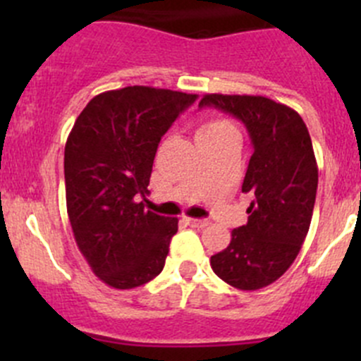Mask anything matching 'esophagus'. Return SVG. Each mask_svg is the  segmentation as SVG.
Returning <instances> with one entry per match:
<instances>
[{
    "label": "esophagus",
    "instance_id": "obj_1",
    "mask_svg": "<svg viewBox=\"0 0 361 361\" xmlns=\"http://www.w3.org/2000/svg\"><path fill=\"white\" fill-rule=\"evenodd\" d=\"M185 221H187L188 225H192V227H197V228H204L209 225V221L207 220H199V218H190V216H185Z\"/></svg>",
    "mask_w": 361,
    "mask_h": 361
}]
</instances>
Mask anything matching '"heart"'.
<instances>
[{
  "label": "heart",
  "instance_id": "1",
  "mask_svg": "<svg viewBox=\"0 0 361 361\" xmlns=\"http://www.w3.org/2000/svg\"><path fill=\"white\" fill-rule=\"evenodd\" d=\"M232 129H234V127H232V123L227 122V120H221V118L207 120V122L202 123L201 129H199V137L216 136V134H221L225 133V130H232Z\"/></svg>",
  "mask_w": 361,
  "mask_h": 361
}]
</instances>
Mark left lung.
<instances>
[{"mask_svg": "<svg viewBox=\"0 0 361 361\" xmlns=\"http://www.w3.org/2000/svg\"><path fill=\"white\" fill-rule=\"evenodd\" d=\"M199 106L234 115L253 143L243 181V192L255 195L248 224L232 231L211 269L234 288L260 290L288 271L309 232L318 188L311 136L297 111L264 96L206 94Z\"/></svg>", "mask_w": 361, "mask_h": 361, "instance_id": "8db88e82", "label": "left lung"}]
</instances>
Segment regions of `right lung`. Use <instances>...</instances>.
<instances>
[{
  "instance_id": "add662e5",
  "label": "right lung",
  "mask_w": 361,
  "mask_h": 361,
  "mask_svg": "<svg viewBox=\"0 0 361 361\" xmlns=\"http://www.w3.org/2000/svg\"><path fill=\"white\" fill-rule=\"evenodd\" d=\"M197 94L133 85L97 94L64 148L69 224L94 274L130 290L160 274L178 218L145 209L152 166L171 123Z\"/></svg>"
}]
</instances>
